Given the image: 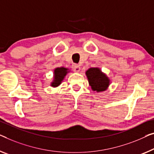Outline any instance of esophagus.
Listing matches in <instances>:
<instances>
[{
	"mask_svg": "<svg viewBox=\"0 0 154 154\" xmlns=\"http://www.w3.org/2000/svg\"><path fill=\"white\" fill-rule=\"evenodd\" d=\"M73 70H74L75 72H79L80 70H81V68H80V66L79 65H76V64H75V65L73 66Z\"/></svg>",
	"mask_w": 154,
	"mask_h": 154,
	"instance_id": "esophagus-1",
	"label": "esophagus"
}]
</instances>
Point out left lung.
Here are the masks:
<instances>
[{"mask_svg":"<svg viewBox=\"0 0 154 154\" xmlns=\"http://www.w3.org/2000/svg\"><path fill=\"white\" fill-rule=\"evenodd\" d=\"M89 85L93 91H105L110 85V79L99 68H91L86 71Z\"/></svg>","mask_w":154,"mask_h":154,"instance_id":"1","label":"left lung"}]
</instances>
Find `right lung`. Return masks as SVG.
<instances>
[{
  "instance_id": "obj_1",
  "label": "right lung",
  "mask_w": 154,
  "mask_h": 154,
  "mask_svg": "<svg viewBox=\"0 0 154 154\" xmlns=\"http://www.w3.org/2000/svg\"><path fill=\"white\" fill-rule=\"evenodd\" d=\"M70 72V70L67 68L60 67L55 68L54 70L53 80L50 84V86L52 87L59 86L61 84V82H63L66 75Z\"/></svg>"
}]
</instances>
